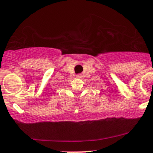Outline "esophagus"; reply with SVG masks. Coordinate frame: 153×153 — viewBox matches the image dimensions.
Masks as SVG:
<instances>
[{
	"mask_svg": "<svg viewBox=\"0 0 153 153\" xmlns=\"http://www.w3.org/2000/svg\"><path fill=\"white\" fill-rule=\"evenodd\" d=\"M76 77H77V78H82V76H81V75H77Z\"/></svg>",
	"mask_w": 153,
	"mask_h": 153,
	"instance_id": "1",
	"label": "esophagus"
}]
</instances>
